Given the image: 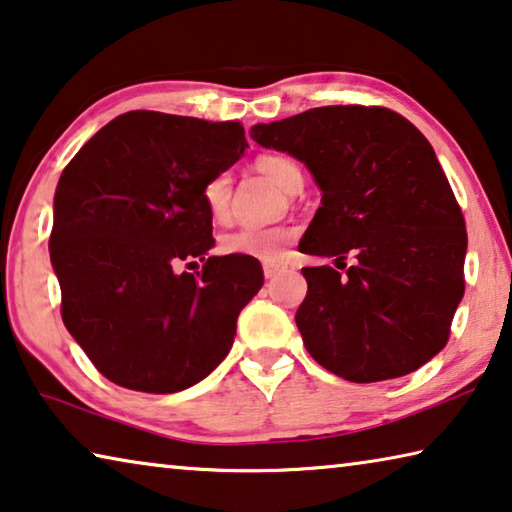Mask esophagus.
Here are the masks:
<instances>
[{"instance_id":"esophagus-1","label":"esophagus","mask_w":512,"mask_h":512,"mask_svg":"<svg viewBox=\"0 0 512 512\" xmlns=\"http://www.w3.org/2000/svg\"><path fill=\"white\" fill-rule=\"evenodd\" d=\"M282 271H285V266H282V264H273V262H266V264H264V278H266V280L275 278V275L282 273Z\"/></svg>"}]
</instances>
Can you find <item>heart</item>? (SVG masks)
<instances>
[{
  "mask_svg": "<svg viewBox=\"0 0 512 512\" xmlns=\"http://www.w3.org/2000/svg\"><path fill=\"white\" fill-rule=\"evenodd\" d=\"M257 170L280 186L282 191L294 193L303 186V170L291 157L285 154H262L257 159ZM202 202L214 221H225L230 212V175L218 173L209 177L202 186ZM296 237L294 227H239L230 234H225L221 248L230 255L257 257V259H278L285 248Z\"/></svg>",
  "mask_w": 512,
  "mask_h": 512,
  "instance_id": "b5f03b06",
  "label": "heart"
}]
</instances>
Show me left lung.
Segmentation results:
<instances>
[{
    "mask_svg": "<svg viewBox=\"0 0 512 512\" xmlns=\"http://www.w3.org/2000/svg\"><path fill=\"white\" fill-rule=\"evenodd\" d=\"M250 136L305 164L321 189L300 253L355 257L344 275L303 269L296 326L307 353L351 383L433 360L465 294L467 230L426 136L399 113L358 104L259 123Z\"/></svg>",
    "mask_w": 512,
    "mask_h": 512,
    "instance_id": "1",
    "label": "left lung"
}]
</instances>
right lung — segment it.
Masks as SVG:
<instances>
[{"label":"right lung","instance_id":"right-lung-1","mask_svg":"<svg viewBox=\"0 0 512 512\" xmlns=\"http://www.w3.org/2000/svg\"><path fill=\"white\" fill-rule=\"evenodd\" d=\"M246 148L239 123L129 111L61 173L50 237L61 316L111 383L182 392L230 353L264 273L255 257H205L214 237L202 186ZM196 258L202 274L176 271Z\"/></svg>","mask_w":512,"mask_h":512}]
</instances>
